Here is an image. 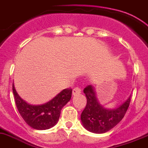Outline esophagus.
Masks as SVG:
<instances>
[{"mask_svg": "<svg viewBox=\"0 0 148 148\" xmlns=\"http://www.w3.org/2000/svg\"><path fill=\"white\" fill-rule=\"evenodd\" d=\"M81 92V88H79V87H76L73 89V95H78Z\"/></svg>", "mask_w": 148, "mask_h": 148, "instance_id": "34e87169", "label": "esophagus"}]
</instances>
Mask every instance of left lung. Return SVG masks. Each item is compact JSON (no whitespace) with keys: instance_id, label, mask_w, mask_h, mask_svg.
Here are the masks:
<instances>
[{"instance_id":"obj_1","label":"left lung","mask_w":148,"mask_h":148,"mask_svg":"<svg viewBox=\"0 0 148 148\" xmlns=\"http://www.w3.org/2000/svg\"><path fill=\"white\" fill-rule=\"evenodd\" d=\"M83 92L87 103L81 114L82 123L87 130L95 133H104L115 127L125 115L131 101L130 95L119 107L108 110L98 103L92 86L86 87Z\"/></svg>"}]
</instances>
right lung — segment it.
<instances>
[{"instance_id": "obj_1", "label": "right lung", "mask_w": 148, "mask_h": 148, "mask_svg": "<svg viewBox=\"0 0 148 148\" xmlns=\"http://www.w3.org/2000/svg\"><path fill=\"white\" fill-rule=\"evenodd\" d=\"M12 91L15 104L24 121L36 130H47L56 125L60 119L61 110L71 100L72 89L65 88L46 103L42 105L28 104L18 95L14 84Z\"/></svg>"}]
</instances>
